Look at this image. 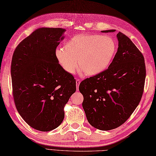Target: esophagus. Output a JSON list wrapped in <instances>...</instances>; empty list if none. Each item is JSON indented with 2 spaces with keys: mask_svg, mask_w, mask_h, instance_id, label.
Returning a JSON list of instances; mask_svg holds the SVG:
<instances>
[{
  "mask_svg": "<svg viewBox=\"0 0 156 156\" xmlns=\"http://www.w3.org/2000/svg\"><path fill=\"white\" fill-rule=\"evenodd\" d=\"M76 88H77V90H78V86L80 84L81 81L80 80H79V79H77V80H76Z\"/></svg>",
  "mask_w": 156,
  "mask_h": 156,
  "instance_id": "1",
  "label": "esophagus"
}]
</instances>
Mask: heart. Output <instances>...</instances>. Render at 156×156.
Masks as SVG:
<instances>
[{
    "mask_svg": "<svg viewBox=\"0 0 156 156\" xmlns=\"http://www.w3.org/2000/svg\"><path fill=\"white\" fill-rule=\"evenodd\" d=\"M116 44L108 36L78 34L66 41L64 48L55 51L62 67L74 74L79 66L87 76H94L105 71L113 59Z\"/></svg>",
    "mask_w": 156,
    "mask_h": 156,
    "instance_id": "heart-1",
    "label": "heart"
}]
</instances>
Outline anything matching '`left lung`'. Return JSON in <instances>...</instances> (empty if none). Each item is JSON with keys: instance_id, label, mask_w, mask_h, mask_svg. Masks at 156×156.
Masks as SVG:
<instances>
[{"instance_id": "8db88e82", "label": "left lung", "mask_w": 156, "mask_h": 156, "mask_svg": "<svg viewBox=\"0 0 156 156\" xmlns=\"http://www.w3.org/2000/svg\"><path fill=\"white\" fill-rule=\"evenodd\" d=\"M117 37L119 48L108 68L79 86L88 122L102 131L123 124L137 108L144 90L146 69L143 54L122 33L119 32Z\"/></svg>"}]
</instances>
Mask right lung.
Listing matches in <instances>:
<instances>
[{
    "instance_id": "1",
    "label": "right lung",
    "mask_w": 156,
    "mask_h": 156,
    "mask_svg": "<svg viewBox=\"0 0 156 156\" xmlns=\"http://www.w3.org/2000/svg\"><path fill=\"white\" fill-rule=\"evenodd\" d=\"M62 28H39L16 48L11 62L12 96L16 110L36 130L49 131L64 118V107L76 90V80L56 58L64 39Z\"/></svg>"
}]
</instances>
